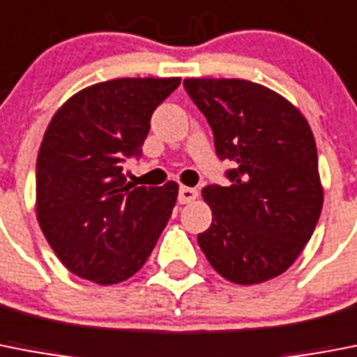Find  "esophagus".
Instances as JSON below:
<instances>
[{
  "mask_svg": "<svg viewBox=\"0 0 357 357\" xmlns=\"http://www.w3.org/2000/svg\"><path fill=\"white\" fill-rule=\"evenodd\" d=\"M197 197V190L196 188H190V187H179V192H178V202L181 203V205H185V203H190L194 202Z\"/></svg>",
  "mask_w": 357,
  "mask_h": 357,
  "instance_id": "34e87169",
  "label": "esophagus"
}]
</instances>
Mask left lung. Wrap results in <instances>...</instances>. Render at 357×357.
<instances>
[{"instance_id":"obj_1","label":"left lung","mask_w":357,"mask_h":357,"mask_svg":"<svg viewBox=\"0 0 357 357\" xmlns=\"http://www.w3.org/2000/svg\"><path fill=\"white\" fill-rule=\"evenodd\" d=\"M208 121L215 154L232 161L229 187L206 185L212 225L197 234L225 280L256 285L283 274L316 229L323 206L307 119L285 98L247 79H185Z\"/></svg>"}]
</instances>
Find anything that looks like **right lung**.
I'll return each instance as SVG.
<instances>
[{
    "label": "right lung",
    "mask_w": 357,
    "mask_h": 357,
    "mask_svg": "<svg viewBox=\"0 0 357 357\" xmlns=\"http://www.w3.org/2000/svg\"><path fill=\"white\" fill-rule=\"evenodd\" d=\"M179 77H121L72 96L43 136L36 211L72 274L114 285L136 274L167 227L178 185L134 187L123 163L139 158L151 118Z\"/></svg>",
    "instance_id": "1"
}]
</instances>
